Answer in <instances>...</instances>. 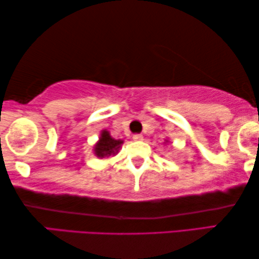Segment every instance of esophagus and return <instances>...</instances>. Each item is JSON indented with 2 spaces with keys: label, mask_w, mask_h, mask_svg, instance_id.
<instances>
[{
  "label": "esophagus",
  "mask_w": 259,
  "mask_h": 259,
  "mask_svg": "<svg viewBox=\"0 0 259 259\" xmlns=\"http://www.w3.org/2000/svg\"><path fill=\"white\" fill-rule=\"evenodd\" d=\"M133 140L134 141H142L143 140V137L141 134H134L133 135Z\"/></svg>",
  "instance_id": "1"
}]
</instances>
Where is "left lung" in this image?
<instances>
[{
    "mask_svg": "<svg viewBox=\"0 0 259 259\" xmlns=\"http://www.w3.org/2000/svg\"><path fill=\"white\" fill-rule=\"evenodd\" d=\"M168 142H169V140H165V141H164V142H163V143H168Z\"/></svg>",
    "mask_w": 259,
    "mask_h": 259,
    "instance_id": "1",
    "label": "left lung"
}]
</instances>
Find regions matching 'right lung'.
I'll list each match as a JSON object with an SVG mask.
<instances>
[{
    "label": "right lung",
    "instance_id": "add662e5",
    "mask_svg": "<svg viewBox=\"0 0 259 259\" xmlns=\"http://www.w3.org/2000/svg\"><path fill=\"white\" fill-rule=\"evenodd\" d=\"M124 143V140H116V139L111 137L109 131L103 130L99 135L98 141L94 146V154L98 158H105L109 156H116L119 149L121 148V145Z\"/></svg>",
    "mask_w": 259,
    "mask_h": 259
}]
</instances>
